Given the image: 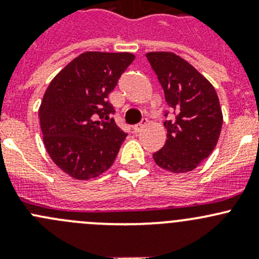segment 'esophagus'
<instances>
[{"label": "esophagus", "mask_w": 259, "mask_h": 259, "mask_svg": "<svg viewBox=\"0 0 259 259\" xmlns=\"http://www.w3.org/2000/svg\"><path fill=\"white\" fill-rule=\"evenodd\" d=\"M145 125H146V119L143 120V121L140 122V124L135 125V126L133 127V132H134L135 134H138V133H140V132H142L143 129H144V126H145Z\"/></svg>", "instance_id": "34e87169"}]
</instances>
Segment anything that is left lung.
Here are the masks:
<instances>
[{
	"label": "left lung",
	"mask_w": 259,
	"mask_h": 259,
	"mask_svg": "<svg viewBox=\"0 0 259 259\" xmlns=\"http://www.w3.org/2000/svg\"><path fill=\"white\" fill-rule=\"evenodd\" d=\"M146 59L176 114L164 121L166 142L153 154L154 161L171 173L192 171L210 155L221 135L223 114L215 89L174 52H149Z\"/></svg>",
	"instance_id": "1"
}]
</instances>
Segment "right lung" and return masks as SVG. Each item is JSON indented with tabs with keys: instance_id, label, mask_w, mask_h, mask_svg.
<instances>
[{
	"instance_id": "1",
	"label": "right lung",
	"mask_w": 259,
	"mask_h": 259,
	"mask_svg": "<svg viewBox=\"0 0 259 259\" xmlns=\"http://www.w3.org/2000/svg\"><path fill=\"white\" fill-rule=\"evenodd\" d=\"M134 59L130 52H83L46 89L38 109L44 144L72 178H96L113 165L127 134L110 116L108 95Z\"/></svg>"
}]
</instances>
